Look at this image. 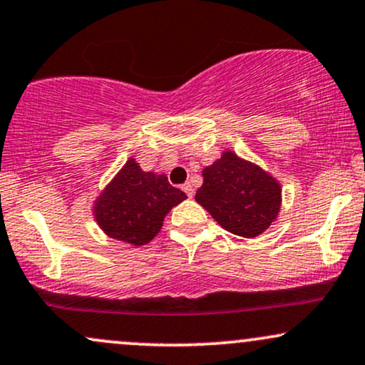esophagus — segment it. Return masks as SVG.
Segmentation results:
<instances>
[{"instance_id": "obj_1", "label": "esophagus", "mask_w": 365, "mask_h": 365, "mask_svg": "<svg viewBox=\"0 0 365 365\" xmlns=\"http://www.w3.org/2000/svg\"><path fill=\"white\" fill-rule=\"evenodd\" d=\"M182 190H183V192H185V194H187V197H190V199H192V197H194V194H195L194 187H192V183H190V182H187V183H185V185H182Z\"/></svg>"}]
</instances>
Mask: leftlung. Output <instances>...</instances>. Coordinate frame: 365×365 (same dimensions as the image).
Wrapping results in <instances>:
<instances>
[{
    "instance_id": "left-lung-1",
    "label": "left lung",
    "mask_w": 365,
    "mask_h": 365,
    "mask_svg": "<svg viewBox=\"0 0 365 365\" xmlns=\"http://www.w3.org/2000/svg\"><path fill=\"white\" fill-rule=\"evenodd\" d=\"M195 200L232 235L255 238L277 217L280 185L258 166L226 151L204 171Z\"/></svg>"
}]
</instances>
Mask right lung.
<instances>
[{"label":"right lung","mask_w":365,"mask_h":365,"mask_svg":"<svg viewBox=\"0 0 365 365\" xmlns=\"http://www.w3.org/2000/svg\"><path fill=\"white\" fill-rule=\"evenodd\" d=\"M185 199L165 175L156 177L129 160L96 199L95 219L110 238L140 247L158 235L170 209Z\"/></svg>","instance_id":"obj_1"}]
</instances>
